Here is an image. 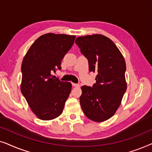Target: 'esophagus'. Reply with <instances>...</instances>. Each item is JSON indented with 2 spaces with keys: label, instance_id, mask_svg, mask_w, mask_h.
<instances>
[{
  "label": "esophagus",
  "instance_id": "1",
  "mask_svg": "<svg viewBox=\"0 0 152 152\" xmlns=\"http://www.w3.org/2000/svg\"><path fill=\"white\" fill-rule=\"evenodd\" d=\"M72 86H74V87H80V84H75V83H72Z\"/></svg>",
  "mask_w": 152,
  "mask_h": 152
}]
</instances>
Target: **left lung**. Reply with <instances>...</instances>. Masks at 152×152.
I'll return each mask as SVG.
<instances>
[{"mask_svg":"<svg viewBox=\"0 0 152 152\" xmlns=\"http://www.w3.org/2000/svg\"><path fill=\"white\" fill-rule=\"evenodd\" d=\"M75 43L88 59L89 71L97 72L92 87L82 86V111L93 121H105L115 114L126 92L125 61L115 43L103 35L77 37Z\"/></svg>","mask_w":152,"mask_h":152,"instance_id":"1","label":"left lung"}]
</instances>
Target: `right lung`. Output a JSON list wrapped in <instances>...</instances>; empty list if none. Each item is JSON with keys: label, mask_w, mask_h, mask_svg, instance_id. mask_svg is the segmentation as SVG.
Returning <instances> with one entry per match:
<instances>
[{"label": "right lung", "mask_w": 152, "mask_h": 152, "mask_svg": "<svg viewBox=\"0 0 152 152\" xmlns=\"http://www.w3.org/2000/svg\"><path fill=\"white\" fill-rule=\"evenodd\" d=\"M75 38L72 35L43 34L33 43L23 58L20 91L39 119H55L63 112L72 85L55 79L52 74L61 69V60Z\"/></svg>", "instance_id": "obj_1"}]
</instances>
